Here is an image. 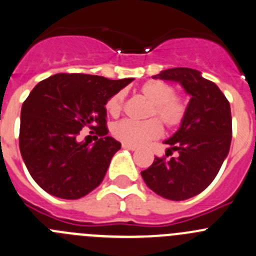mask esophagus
Masks as SVG:
<instances>
[{
	"instance_id": "1",
	"label": "esophagus",
	"mask_w": 256,
	"mask_h": 256,
	"mask_svg": "<svg viewBox=\"0 0 256 256\" xmlns=\"http://www.w3.org/2000/svg\"><path fill=\"white\" fill-rule=\"evenodd\" d=\"M122 148H124V149L131 150V152H135V150L138 149V148H136V146H134V145H128V144H125V142H124V144H122Z\"/></svg>"
}]
</instances>
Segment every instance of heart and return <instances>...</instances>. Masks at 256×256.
Here are the masks:
<instances>
[{
  "label": "heart",
  "mask_w": 256,
  "mask_h": 256,
  "mask_svg": "<svg viewBox=\"0 0 256 256\" xmlns=\"http://www.w3.org/2000/svg\"><path fill=\"white\" fill-rule=\"evenodd\" d=\"M140 93L152 104L149 116H158L168 128H178L186 117L187 107L180 98L176 97V90L170 84L162 80H149L140 87ZM125 92L116 93L108 100L106 108L112 116H118L122 111ZM158 118H150L144 122L122 120L112 126V135L125 144H146L158 139L163 132V126Z\"/></svg>",
  "instance_id": "obj_1"
}]
</instances>
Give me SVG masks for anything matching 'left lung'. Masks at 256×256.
<instances>
[{"mask_svg":"<svg viewBox=\"0 0 256 256\" xmlns=\"http://www.w3.org/2000/svg\"><path fill=\"white\" fill-rule=\"evenodd\" d=\"M154 80L179 83L190 96L183 122L164 142L176 158H155L142 172L148 187L172 200H184L206 190L230 150L231 108L225 94L200 72L190 68L162 70Z\"/></svg>","mask_w":256,"mask_h":256,"instance_id":"obj_1","label":"left lung"}]
</instances>
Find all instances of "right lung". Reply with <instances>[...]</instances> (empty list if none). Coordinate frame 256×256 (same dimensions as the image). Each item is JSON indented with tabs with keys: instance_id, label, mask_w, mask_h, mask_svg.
<instances>
[{
	"instance_id": "1",
	"label": "right lung",
	"mask_w": 256,
	"mask_h": 256,
	"mask_svg": "<svg viewBox=\"0 0 256 256\" xmlns=\"http://www.w3.org/2000/svg\"><path fill=\"white\" fill-rule=\"evenodd\" d=\"M132 80L60 73L31 90L21 107L18 142L28 173L45 192L78 200L101 184L112 156L121 149L107 136L104 106ZM83 127L100 136L94 144L78 140Z\"/></svg>"
}]
</instances>
